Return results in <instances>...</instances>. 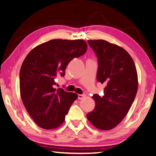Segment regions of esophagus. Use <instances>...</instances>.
<instances>
[{
    "mask_svg": "<svg viewBox=\"0 0 156 156\" xmlns=\"http://www.w3.org/2000/svg\"><path fill=\"white\" fill-rule=\"evenodd\" d=\"M86 97L85 94H79L78 95V99L79 100H82L83 98H84Z\"/></svg>",
    "mask_w": 156,
    "mask_h": 156,
    "instance_id": "esophagus-1",
    "label": "esophagus"
}]
</instances>
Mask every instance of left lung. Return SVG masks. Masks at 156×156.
Segmentation results:
<instances>
[{"instance_id":"8db88e82","label":"left lung","mask_w":156,"mask_h":156,"mask_svg":"<svg viewBox=\"0 0 156 156\" xmlns=\"http://www.w3.org/2000/svg\"><path fill=\"white\" fill-rule=\"evenodd\" d=\"M98 56L97 81L105 84L104 95L92 96L96 105L87 115L95 127L110 130L122 121L129 110L138 89V75L128 52L105 40H89Z\"/></svg>"}]
</instances>
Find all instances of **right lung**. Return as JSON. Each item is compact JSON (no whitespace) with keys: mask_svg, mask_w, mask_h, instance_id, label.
I'll use <instances>...</instances> for the list:
<instances>
[{"mask_svg":"<svg viewBox=\"0 0 156 156\" xmlns=\"http://www.w3.org/2000/svg\"><path fill=\"white\" fill-rule=\"evenodd\" d=\"M87 50V44L82 39H53L36 46L24 60L20 73V96L39 127L53 129L64 122L78 96L54 88L55 79L64 76L68 63Z\"/></svg>","mask_w":156,"mask_h":156,"instance_id":"1","label":"right lung"}]
</instances>
